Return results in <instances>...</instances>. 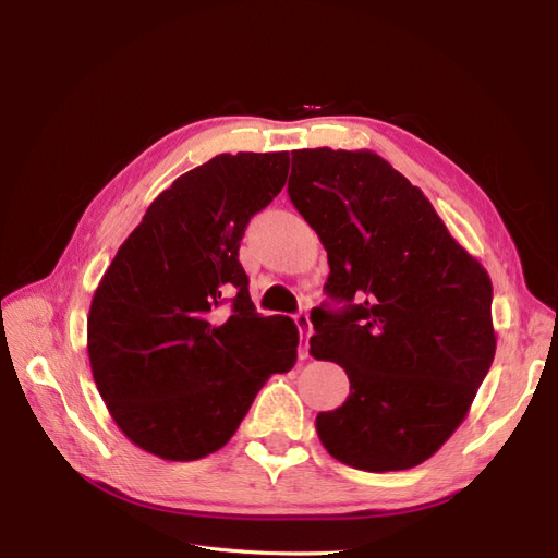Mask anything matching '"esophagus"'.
Wrapping results in <instances>:
<instances>
[{
	"mask_svg": "<svg viewBox=\"0 0 558 558\" xmlns=\"http://www.w3.org/2000/svg\"><path fill=\"white\" fill-rule=\"evenodd\" d=\"M295 326L300 328V332H310V328H312V320H310V314L307 312H298L295 314ZM310 356V351H307V342L300 347V359H307Z\"/></svg>",
	"mask_w": 558,
	"mask_h": 558,
	"instance_id": "34e87169",
	"label": "esophagus"
}]
</instances>
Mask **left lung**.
Instances as JSON below:
<instances>
[{"instance_id": "obj_1", "label": "left lung", "mask_w": 558, "mask_h": 558, "mask_svg": "<svg viewBox=\"0 0 558 558\" xmlns=\"http://www.w3.org/2000/svg\"><path fill=\"white\" fill-rule=\"evenodd\" d=\"M289 197L328 251L310 353L349 377L316 433L356 470H408L461 426L496 353L492 279L373 150H293Z\"/></svg>"}]
</instances>
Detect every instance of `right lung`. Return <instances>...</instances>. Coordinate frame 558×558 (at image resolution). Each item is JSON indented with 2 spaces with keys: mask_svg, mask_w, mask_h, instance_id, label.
I'll list each match as a JSON object with an SVG mask.
<instances>
[{
  "mask_svg": "<svg viewBox=\"0 0 558 558\" xmlns=\"http://www.w3.org/2000/svg\"><path fill=\"white\" fill-rule=\"evenodd\" d=\"M286 177V150L221 154L181 174L99 281L88 316L93 377L140 449L205 459L240 428L263 384L295 365V324L256 312L240 263L251 216Z\"/></svg>",
  "mask_w": 558,
  "mask_h": 558,
  "instance_id": "1",
  "label": "right lung"
}]
</instances>
